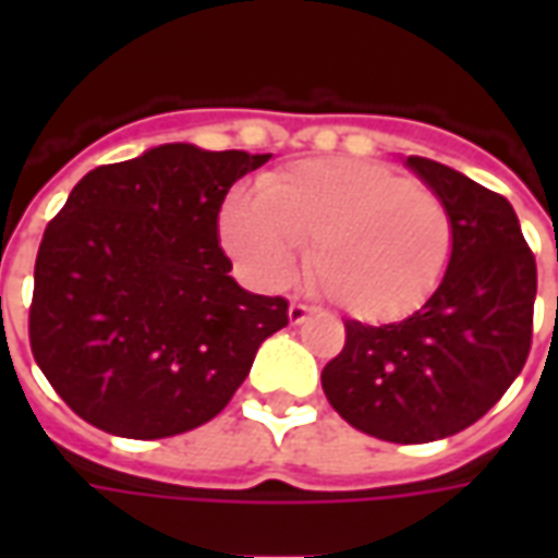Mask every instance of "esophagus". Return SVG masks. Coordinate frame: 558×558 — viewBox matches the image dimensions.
Masks as SVG:
<instances>
[{
	"mask_svg": "<svg viewBox=\"0 0 558 558\" xmlns=\"http://www.w3.org/2000/svg\"><path fill=\"white\" fill-rule=\"evenodd\" d=\"M287 316H290V323L292 326H302L304 319L311 316V307L302 302H290V311H287Z\"/></svg>",
	"mask_w": 558,
	"mask_h": 558,
	"instance_id": "esophagus-1",
	"label": "esophagus"
}]
</instances>
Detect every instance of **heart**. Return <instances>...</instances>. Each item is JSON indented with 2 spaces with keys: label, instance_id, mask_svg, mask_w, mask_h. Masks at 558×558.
<instances>
[{
  "label": "heart",
  "instance_id": "heart-1",
  "mask_svg": "<svg viewBox=\"0 0 558 558\" xmlns=\"http://www.w3.org/2000/svg\"><path fill=\"white\" fill-rule=\"evenodd\" d=\"M220 239L256 287L278 290L307 268L331 302L359 319H398L430 299L451 259V215L439 196L383 163L302 160L232 194Z\"/></svg>",
  "mask_w": 558,
  "mask_h": 558
}]
</instances>
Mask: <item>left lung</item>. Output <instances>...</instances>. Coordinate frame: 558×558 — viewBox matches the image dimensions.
Segmentation results:
<instances>
[{
    "instance_id": "8db88e82",
    "label": "left lung",
    "mask_w": 558,
    "mask_h": 558,
    "mask_svg": "<svg viewBox=\"0 0 558 558\" xmlns=\"http://www.w3.org/2000/svg\"><path fill=\"white\" fill-rule=\"evenodd\" d=\"M407 167L451 215L445 278L400 323L347 319L323 391L355 430L421 445L466 430L523 371L538 268L505 196L430 158L410 155Z\"/></svg>"
}]
</instances>
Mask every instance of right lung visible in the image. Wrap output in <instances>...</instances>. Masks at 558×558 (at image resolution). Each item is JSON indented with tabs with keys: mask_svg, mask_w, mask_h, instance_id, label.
I'll use <instances>...</instances> for the list:
<instances>
[{
	"mask_svg": "<svg viewBox=\"0 0 558 558\" xmlns=\"http://www.w3.org/2000/svg\"><path fill=\"white\" fill-rule=\"evenodd\" d=\"M268 158L167 143L74 184L38 247L29 340L80 418L128 439L194 430L290 323L287 299L230 278L218 239L227 191Z\"/></svg>",
	"mask_w": 558,
	"mask_h": 558,
	"instance_id": "right-lung-1",
	"label": "right lung"
}]
</instances>
